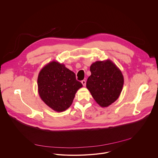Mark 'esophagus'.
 I'll use <instances>...</instances> for the list:
<instances>
[{"label": "esophagus", "instance_id": "esophagus-1", "mask_svg": "<svg viewBox=\"0 0 158 158\" xmlns=\"http://www.w3.org/2000/svg\"><path fill=\"white\" fill-rule=\"evenodd\" d=\"M81 83H82V85H83V86H86V81L85 80H82L81 81Z\"/></svg>", "mask_w": 158, "mask_h": 158}]
</instances>
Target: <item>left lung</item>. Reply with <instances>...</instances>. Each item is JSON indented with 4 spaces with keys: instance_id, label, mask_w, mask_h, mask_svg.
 <instances>
[{
    "instance_id": "left-lung-1",
    "label": "left lung",
    "mask_w": 158,
    "mask_h": 158,
    "mask_svg": "<svg viewBox=\"0 0 158 158\" xmlns=\"http://www.w3.org/2000/svg\"><path fill=\"white\" fill-rule=\"evenodd\" d=\"M90 71L86 88L101 107H108L120 95L124 83L123 74L110 60L95 61Z\"/></svg>"
}]
</instances>
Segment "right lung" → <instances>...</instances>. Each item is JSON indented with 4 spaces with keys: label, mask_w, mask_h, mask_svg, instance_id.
Instances as JSON below:
<instances>
[{
    "label": "right lung",
    "mask_w": 158,
    "mask_h": 158,
    "mask_svg": "<svg viewBox=\"0 0 158 158\" xmlns=\"http://www.w3.org/2000/svg\"><path fill=\"white\" fill-rule=\"evenodd\" d=\"M82 87L73 72L55 60L47 64L38 75V94L45 104L56 112L68 109L76 92Z\"/></svg>",
    "instance_id": "obj_1"
}]
</instances>
